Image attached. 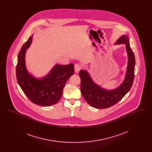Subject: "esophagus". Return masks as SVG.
Listing matches in <instances>:
<instances>
[{
    "label": "esophagus",
    "instance_id": "34e87169",
    "mask_svg": "<svg viewBox=\"0 0 152 152\" xmlns=\"http://www.w3.org/2000/svg\"><path fill=\"white\" fill-rule=\"evenodd\" d=\"M81 68V66L80 64H75V72H79Z\"/></svg>",
    "mask_w": 152,
    "mask_h": 152
}]
</instances>
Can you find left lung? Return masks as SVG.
I'll list each match as a JSON object with an SVG mask.
<instances>
[{
  "label": "left lung",
  "instance_id": "left-lung-1",
  "mask_svg": "<svg viewBox=\"0 0 152 152\" xmlns=\"http://www.w3.org/2000/svg\"><path fill=\"white\" fill-rule=\"evenodd\" d=\"M125 44L128 55V64L123 83L113 89H107L95 83L86 70H81V92L86 101L92 107L97 109L108 108L120 101L129 91L134 77L135 58L130 48L129 39L126 35L118 38L115 45Z\"/></svg>",
  "mask_w": 152,
  "mask_h": 152
}]
</instances>
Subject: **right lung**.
Masks as SVG:
<instances>
[{
  "mask_svg": "<svg viewBox=\"0 0 152 152\" xmlns=\"http://www.w3.org/2000/svg\"><path fill=\"white\" fill-rule=\"evenodd\" d=\"M33 35L23 44L18 56L16 75L24 93L33 103L48 107L60 100L67 80L75 73L72 63L56 64L47 75L36 78L28 71L26 64L27 50L32 43Z\"/></svg>",
  "mask_w": 152,
  "mask_h": 152,
  "instance_id": "right-lung-1",
  "label": "right lung"
}]
</instances>
